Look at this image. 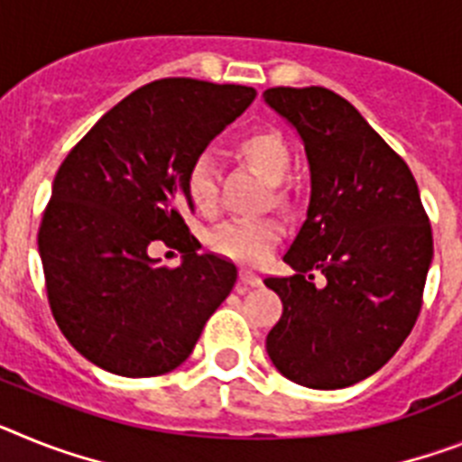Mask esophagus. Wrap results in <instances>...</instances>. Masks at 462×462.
I'll return each mask as SVG.
<instances>
[{
    "mask_svg": "<svg viewBox=\"0 0 462 462\" xmlns=\"http://www.w3.org/2000/svg\"><path fill=\"white\" fill-rule=\"evenodd\" d=\"M239 282H242L244 286H258L261 284V277H258L254 270H249V267H242V270H239Z\"/></svg>",
    "mask_w": 462,
    "mask_h": 462,
    "instance_id": "esophagus-1",
    "label": "esophagus"
}]
</instances>
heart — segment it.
Here are the masks:
<instances>
[{
    "instance_id": "heart-1",
    "label": "heart",
    "mask_w": 462,
    "mask_h": 462,
    "mask_svg": "<svg viewBox=\"0 0 462 462\" xmlns=\"http://www.w3.org/2000/svg\"><path fill=\"white\" fill-rule=\"evenodd\" d=\"M237 154L251 164L267 183L282 185L293 171V152L279 131L258 129L237 141ZM188 195L199 211L211 213L218 204V169L208 154L189 164ZM277 199H284L279 195ZM282 239V227L274 220H227L208 232V249L239 263H263L274 244Z\"/></svg>"
}]
</instances>
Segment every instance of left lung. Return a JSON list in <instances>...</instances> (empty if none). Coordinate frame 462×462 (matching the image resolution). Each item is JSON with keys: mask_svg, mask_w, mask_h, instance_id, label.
Segmentation results:
<instances>
[{"mask_svg": "<svg viewBox=\"0 0 462 462\" xmlns=\"http://www.w3.org/2000/svg\"><path fill=\"white\" fill-rule=\"evenodd\" d=\"M263 98L296 126L312 176L308 218L284 255L296 274L265 277L284 305L267 355L298 385H355L416 324L432 263L430 218L404 159L343 96L274 87Z\"/></svg>", "mask_w": 462, "mask_h": 462, "instance_id": "1", "label": "left lung"}]
</instances>
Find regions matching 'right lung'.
I'll list each match as a JSON object with an SVG mask.
<instances>
[{
    "instance_id": "right-lung-1",
    "label": "right lung",
    "mask_w": 462,
    "mask_h": 462,
    "mask_svg": "<svg viewBox=\"0 0 462 462\" xmlns=\"http://www.w3.org/2000/svg\"><path fill=\"white\" fill-rule=\"evenodd\" d=\"M255 88L169 77L135 88L68 152L42 216L46 296L69 345L129 378L173 371L230 296L237 267L197 254L183 213L189 164L237 119ZM186 254L178 268L146 249Z\"/></svg>"
}]
</instances>
